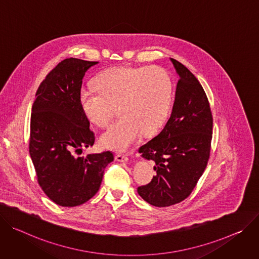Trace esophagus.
Listing matches in <instances>:
<instances>
[{
    "instance_id": "1",
    "label": "esophagus",
    "mask_w": 259,
    "mask_h": 259,
    "mask_svg": "<svg viewBox=\"0 0 259 259\" xmlns=\"http://www.w3.org/2000/svg\"><path fill=\"white\" fill-rule=\"evenodd\" d=\"M115 159H116L117 161H120V162H124V161L128 160V156L124 155V154H116Z\"/></svg>"
}]
</instances>
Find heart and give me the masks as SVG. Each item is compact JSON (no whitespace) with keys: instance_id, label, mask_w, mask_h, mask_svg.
Segmentation results:
<instances>
[{"instance_id":"b5f03b06","label":"heart","mask_w":259,"mask_h":259,"mask_svg":"<svg viewBox=\"0 0 259 259\" xmlns=\"http://www.w3.org/2000/svg\"><path fill=\"white\" fill-rule=\"evenodd\" d=\"M96 90L82 91L85 116L99 127L107 126L117 113L121 117L100 138L105 148L124 151L140 134L155 133L165 121L173 98L169 75L160 67H114L95 80Z\"/></svg>"}]
</instances>
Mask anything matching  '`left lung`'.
I'll return each mask as SVG.
<instances>
[{
  "mask_svg": "<svg viewBox=\"0 0 259 259\" xmlns=\"http://www.w3.org/2000/svg\"><path fill=\"white\" fill-rule=\"evenodd\" d=\"M180 79L170 117L162 131L140 147L142 156L155 163L156 175L138 193L155 207L178 204L192 192L207 166L213 116L207 95L195 76L170 59Z\"/></svg>",
  "mask_w": 259,
  "mask_h": 259,
  "instance_id": "1",
  "label": "left lung"
}]
</instances>
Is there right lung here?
<instances>
[{"mask_svg":"<svg viewBox=\"0 0 259 259\" xmlns=\"http://www.w3.org/2000/svg\"><path fill=\"white\" fill-rule=\"evenodd\" d=\"M98 62L66 59L41 82L32 107L30 154L38 183L55 204L76 207L99 190L110 151L75 156L96 137L80 104L82 79Z\"/></svg>","mask_w":259,"mask_h":259,"instance_id":"right-lung-1","label":"right lung"}]
</instances>
